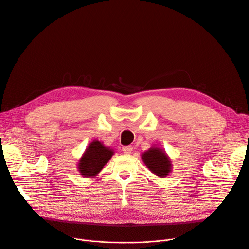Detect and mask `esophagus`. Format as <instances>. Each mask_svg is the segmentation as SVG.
<instances>
[{
	"label": "esophagus",
	"instance_id": "34e87169",
	"mask_svg": "<svg viewBox=\"0 0 249 249\" xmlns=\"http://www.w3.org/2000/svg\"><path fill=\"white\" fill-rule=\"evenodd\" d=\"M122 151L125 153V154H131V152L133 151V147L131 146H125V147H122Z\"/></svg>",
	"mask_w": 249,
	"mask_h": 249
}]
</instances>
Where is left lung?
Segmentation results:
<instances>
[{
    "instance_id": "8db88e82",
    "label": "left lung",
    "mask_w": 249,
    "mask_h": 249,
    "mask_svg": "<svg viewBox=\"0 0 249 249\" xmlns=\"http://www.w3.org/2000/svg\"><path fill=\"white\" fill-rule=\"evenodd\" d=\"M141 158L147 168L159 177H165L171 172L170 158L160 148L151 147L141 155Z\"/></svg>"
}]
</instances>
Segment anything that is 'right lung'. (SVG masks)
<instances>
[{
	"label": "right lung",
	"mask_w": 249,
	"mask_h": 249,
	"mask_svg": "<svg viewBox=\"0 0 249 249\" xmlns=\"http://www.w3.org/2000/svg\"><path fill=\"white\" fill-rule=\"evenodd\" d=\"M114 154L113 149L104 146L100 141L94 140L80 158L78 170L83 177H94L102 170L104 165Z\"/></svg>",
	"instance_id": "add662e5"
}]
</instances>
